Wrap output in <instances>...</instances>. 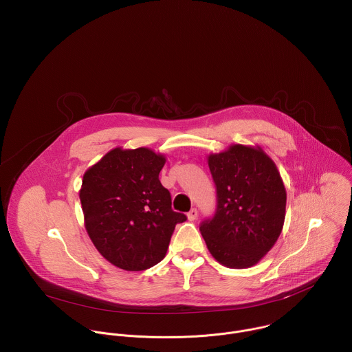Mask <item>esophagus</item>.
Segmentation results:
<instances>
[{
	"mask_svg": "<svg viewBox=\"0 0 352 352\" xmlns=\"http://www.w3.org/2000/svg\"><path fill=\"white\" fill-rule=\"evenodd\" d=\"M197 210L196 208H192L189 212H188V219L189 221H195V219H197Z\"/></svg>",
	"mask_w": 352,
	"mask_h": 352,
	"instance_id": "34e87169",
	"label": "esophagus"
}]
</instances>
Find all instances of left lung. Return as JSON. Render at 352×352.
Listing matches in <instances>:
<instances>
[{
	"label": "left lung",
	"mask_w": 352,
	"mask_h": 352,
	"mask_svg": "<svg viewBox=\"0 0 352 352\" xmlns=\"http://www.w3.org/2000/svg\"><path fill=\"white\" fill-rule=\"evenodd\" d=\"M217 210L200 225L211 255L230 269L256 265L276 244L285 221L287 192L261 146L232 145L208 156Z\"/></svg>",
	"instance_id": "8db88e82"
}]
</instances>
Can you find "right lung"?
I'll use <instances>...</instances> for the list:
<instances>
[{"label":"right lung","instance_id":"right-lung-1","mask_svg":"<svg viewBox=\"0 0 352 352\" xmlns=\"http://www.w3.org/2000/svg\"><path fill=\"white\" fill-rule=\"evenodd\" d=\"M166 157L148 148L109 151L83 175L79 199L85 228L97 251L113 266L141 272L167 252L177 223L186 215L171 208L160 184Z\"/></svg>","mask_w":352,"mask_h":352}]
</instances>
